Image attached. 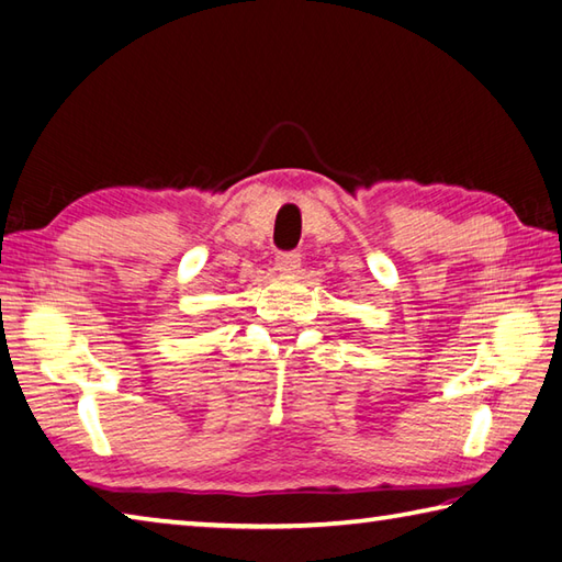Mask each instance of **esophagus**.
I'll list each match as a JSON object with an SVG mask.
<instances>
[{
  "label": "esophagus",
  "instance_id": "34e87169",
  "mask_svg": "<svg viewBox=\"0 0 562 562\" xmlns=\"http://www.w3.org/2000/svg\"><path fill=\"white\" fill-rule=\"evenodd\" d=\"M277 269L281 273H293L301 269V255L297 251H281V255H277Z\"/></svg>",
  "mask_w": 562,
  "mask_h": 562
}]
</instances>
